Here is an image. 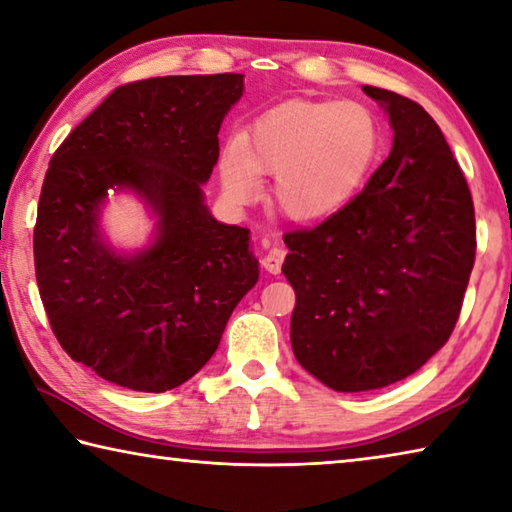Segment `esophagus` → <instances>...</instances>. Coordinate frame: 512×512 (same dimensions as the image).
Segmentation results:
<instances>
[{
	"label": "esophagus",
	"instance_id": "obj_1",
	"mask_svg": "<svg viewBox=\"0 0 512 512\" xmlns=\"http://www.w3.org/2000/svg\"><path fill=\"white\" fill-rule=\"evenodd\" d=\"M284 257H287V250H284V248H277V246L268 248V253H266V255H264V259H262V266L266 268L268 273L277 275V273L282 271V262H284Z\"/></svg>",
	"mask_w": 512,
	"mask_h": 512
}]
</instances>
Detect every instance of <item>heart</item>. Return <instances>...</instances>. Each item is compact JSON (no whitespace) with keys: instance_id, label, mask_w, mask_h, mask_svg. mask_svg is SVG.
Segmentation results:
<instances>
[{"instance_id":"b5f03b06","label":"heart","mask_w":512,"mask_h":512,"mask_svg":"<svg viewBox=\"0 0 512 512\" xmlns=\"http://www.w3.org/2000/svg\"><path fill=\"white\" fill-rule=\"evenodd\" d=\"M377 144V121L357 101H287L237 137L221 160V183L230 201L248 203L257 176H275V210L289 221L316 223L357 194Z\"/></svg>"}]
</instances>
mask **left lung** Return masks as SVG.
<instances>
[{
	"instance_id": "1",
	"label": "left lung",
	"mask_w": 512,
	"mask_h": 512,
	"mask_svg": "<svg viewBox=\"0 0 512 512\" xmlns=\"http://www.w3.org/2000/svg\"><path fill=\"white\" fill-rule=\"evenodd\" d=\"M363 92L388 112L391 153L339 212L284 235L293 354L339 393L391 386L443 348L476 253L470 187L436 121L391 90Z\"/></svg>"
}]
</instances>
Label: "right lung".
Returning a JSON list of instances; mask_svg holds the SVG:
<instances>
[{
  "instance_id": "1",
  "label": "right lung",
  "mask_w": 512,
  "mask_h": 512,
  "mask_svg": "<svg viewBox=\"0 0 512 512\" xmlns=\"http://www.w3.org/2000/svg\"><path fill=\"white\" fill-rule=\"evenodd\" d=\"M244 74L158 76L121 85L49 162L33 257L58 343L101 379L164 393L194 377L255 287L250 230L219 223L203 183ZM128 188L159 216L154 244L133 258L100 237L107 192Z\"/></svg>"
}]
</instances>
